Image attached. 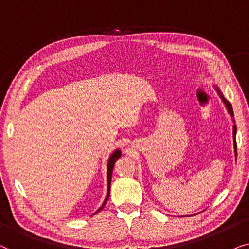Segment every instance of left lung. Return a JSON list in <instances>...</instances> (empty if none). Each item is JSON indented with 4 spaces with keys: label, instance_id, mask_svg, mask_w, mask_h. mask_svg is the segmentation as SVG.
Returning a JSON list of instances; mask_svg holds the SVG:
<instances>
[{
    "label": "left lung",
    "instance_id": "left-lung-1",
    "mask_svg": "<svg viewBox=\"0 0 249 249\" xmlns=\"http://www.w3.org/2000/svg\"><path fill=\"white\" fill-rule=\"evenodd\" d=\"M216 91H217L218 95H220V97H221L222 100H223L224 105H225V107H227L228 111H229V114L231 115V117H232L233 122H234V117H233V109H232V106H231V105H230V102H229V101L227 100V99H225V98L223 97V94L221 93V91L218 90L217 88H216ZM236 134H237V126H236V125H233V143H234V151H236V156H237V141H236Z\"/></svg>",
    "mask_w": 249,
    "mask_h": 249
}]
</instances>
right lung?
<instances>
[{
    "label": "right lung",
    "instance_id": "right-lung-1",
    "mask_svg": "<svg viewBox=\"0 0 249 249\" xmlns=\"http://www.w3.org/2000/svg\"><path fill=\"white\" fill-rule=\"evenodd\" d=\"M122 152L119 149H117V150H115L114 152H112L110 157H109V160H108V166H107V181H108V192H107V197H106V199L104 201V204H102V206L99 208V210L95 212L94 214H97L98 212H100L102 208H104V206L106 205V203H107L108 198H109V194H110V183H111V175H112V170H114V165L116 163V160L121 157Z\"/></svg>",
    "mask_w": 249,
    "mask_h": 249
}]
</instances>
